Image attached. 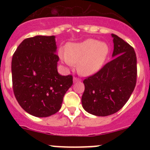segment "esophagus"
I'll list each match as a JSON object with an SVG mask.
<instances>
[{
	"label": "esophagus",
	"instance_id": "esophagus-1",
	"mask_svg": "<svg viewBox=\"0 0 150 150\" xmlns=\"http://www.w3.org/2000/svg\"><path fill=\"white\" fill-rule=\"evenodd\" d=\"M73 80H74V83H76V82H80V81H81V79H79V78H76V77H74Z\"/></svg>",
	"mask_w": 150,
	"mask_h": 150
}]
</instances>
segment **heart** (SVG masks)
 I'll list each match as a JSON object with an SVG mask.
<instances>
[{"label": "heart", "mask_w": 150, "mask_h": 150, "mask_svg": "<svg viewBox=\"0 0 150 150\" xmlns=\"http://www.w3.org/2000/svg\"><path fill=\"white\" fill-rule=\"evenodd\" d=\"M109 46L104 42L88 39L67 45L60 57L68 66L77 63L76 70L83 76H91L103 67L109 54Z\"/></svg>", "instance_id": "1"}]
</instances>
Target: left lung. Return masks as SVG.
<instances>
[{
	"label": "left lung",
	"mask_w": 150,
	"mask_h": 150,
	"mask_svg": "<svg viewBox=\"0 0 150 150\" xmlns=\"http://www.w3.org/2000/svg\"><path fill=\"white\" fill-rule=\"evenodd\" d=\"M111 36L113 59L83 81L82 105L86 112L97 116L118 112L126 104L136 85L137 58L133 47L117 35Z\"/></svg>",
	"instance_id": "left-lung-1"
}]
</instances>
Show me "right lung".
<instances>
[{"instance_id":"1","label":"right lung","mask_w":150,"mask_h":150,"mask_svg":"<svg viewBox=\"0 0 150 150\" xmlns=\"http://www.w3.org/2000/svg\"><path fill=\"white\" fill-rule=\"evenodd\" d=\"M56 51L55 36L37 35L24 40L12 59L16 98L24 110L36 117L56 113L73 85L71 75L58 72Z\"/></svg>"}]
</instances>
